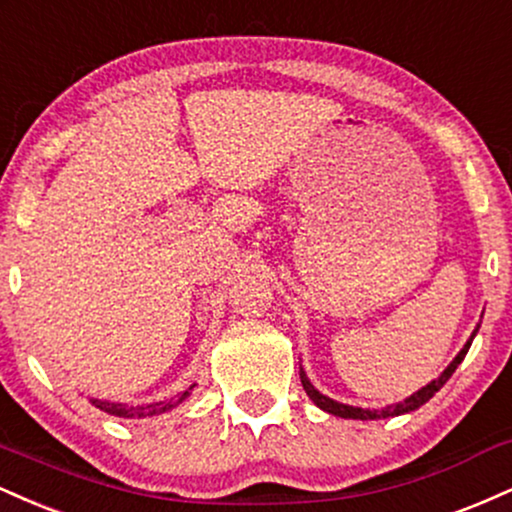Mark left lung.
<instances>
[{
  "mask_svg": "<svg viewBox=\"0 0 512 512\" xmlns=\"http://www.w3.org/2000/svg\"><path fill=\"white\" fill-rule=\"evenodd\" d=\"M477 333H479V326L474 328V333L470 335V340L465 342V347H462V350L458 352V357H455L453 362H450V364L446 366V371H443L441 376L434 378V381H431V383H426V386H424L422 390H417V393H412L410 398H405L402 402H395V405L381 407V410H369V407L345 405V402H338V400L328 398V395H323L321 390H318V388L314 386V383L309 381V376H306V371L302 369V366H299V378H302V386H304V390H306V395H309V398L314 400V405H316V407H321L323 412L333 414V417H342V419H362V422H369V419L400 417V414H407V412L419 410V407L426 405V402H429L431 398H434V395L438 393V390H441L443 386H446L448 378L455 374V369H458L462 359H465V354H467V350H470V345H472L474 335H477Z\"/></svg>",
  "mask_w": 512,
  "mask_h": 512,
  "instance_id": "8db88e82",
  "label": "left lung"
}]
</instances>
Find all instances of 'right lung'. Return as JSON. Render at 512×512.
I'll return each mask as SVG.
<instances>
[{"instance_id":"obj_1","label":"right lung","mask_w":512,"mask_h":512,"mask_svg":"<svg viewBox=\"0 0 512 512\" xmlns=\"http://www.w3.org/2000/svg\"><path fill=\"white\" fill-rule=\"evenodd\" d=\"M196 383H191L184 393H177L174 398L160 400V402H150V405H126V402H110V400H98V398H90L95 407L102 412L112 414V417H122V419H143V417H153V414H162V412H170L177 405L189 398L191 390H194Z\"/></svg>"}]
</instances>
